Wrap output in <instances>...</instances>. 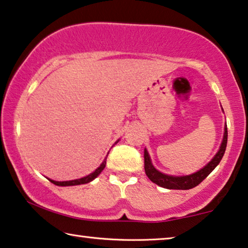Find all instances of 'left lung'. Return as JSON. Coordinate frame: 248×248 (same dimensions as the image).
<instances>
[{"instance_id":"1","label":"left lung","mask_w":248,"mask_h":248,"mask_svg":"<svg viewBox=\"0 0 248 248\" xmlns=\"http://www.w3.org/2000/svg\"><path fill=\"white\" fill-rule=\"evenodd\" d=\"M223 111V108H222ZM227 140H228V130H227V124L224 126V133L222 143L220 145L219 151L217 152V154L214 155L212 160L206 164L205 167H203L202 169H200L196 172L187 174V176H171V174H166L161 171H158L156 168L153 166L152 160L150 157V154L146 148L144 151V168H145V173L148 177V179L153 181L154 184H156L157 186L167 188V189H190V188L196 187L197 185H200L212 171L216 169L217 164L220 163L221 158H222L224 151L227 147Z\"/></svg>"}]
</instances>
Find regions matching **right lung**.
<instances>
[{
  "label": "right lung",
  "mask_w": 248,
  "mask_h": 248,
  "mask_svg": "<svg viewBox=\"0 0 248 248\" xmlns=\"http://www.w3.org/2000/svg\"><path fill=\"white\" fill-rule=\"evenodd\" d=\"M119 140H117V143H118ZM107 157H108V155H107ZM107 157L104 158V161L103 162L101 163V166L97 168L96 170L94 171V172H92V173H90L88 174V176H86V177H82V178H79V179H75V180H67V181H55V180H52V179H49V178H47V179L51 181L52 184H54V185H57V186H76V185H84V184H88V183H91V181H93L95 178H96L98 174H100L102 171H103V169L105 168V164H107Z\"/></svg>",
  "instance_id": "add662e5"
}]
</instances>
